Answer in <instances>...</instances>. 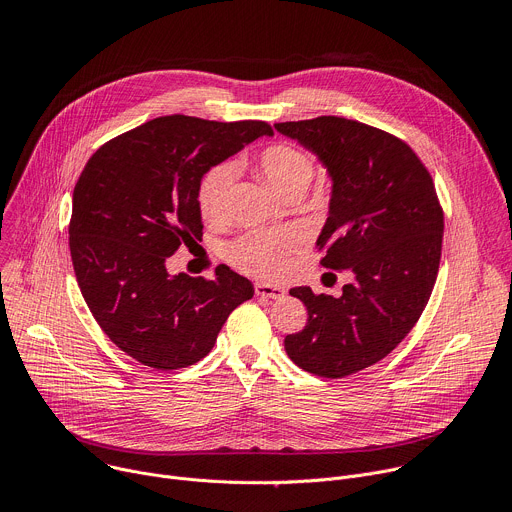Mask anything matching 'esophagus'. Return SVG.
<instances>
[{"label": "esophagus", "mask_w": 512, "mask_h": 512, "mask_svg": "<svg viewBox=\"0 0 512 512\" xmlns=\"http://www.w3.org/2000/svg\"><path fill=\"white\" fill-rule=\"evenodd\" d=\"M255 294L261 298H271V300H281L285 296V289L279 285H269V283H255Z\"/></svg>", "instance_id": "esophagus-1"}]
</instances>
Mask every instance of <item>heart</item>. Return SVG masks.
<instances>
[{
	"label": "heart",
	"mask_w": 512,
	"mask_h": 512,
	"mask_svg": "<svg viewBox=\"0 0 512 512\" xmlns=\"http://www.w3.org/2000/svg\"><path fill=\"white\" fill-rule=\"evenodd\" d=\"M257 164L269 184L289 198H298L316 176L314 158L287 141L267 145L259 154ZM235 182L237 170L231 162H218L204 172L196 190V204L206 221H225L231 210ZM302 243L304 235L291 227L249 231L231 241L225 255L233 265L251 275L275 277L285 267L287 257L298 251Z\"/></svg>",
	"instance_id": "obj_1"
}]
</instances>
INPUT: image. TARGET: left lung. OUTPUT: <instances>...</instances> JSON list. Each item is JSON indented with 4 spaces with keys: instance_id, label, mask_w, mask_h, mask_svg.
<instances>
[{
    "instance_id": "left-lung-1",
    "label": "left lung",
    "mask_w": 512,
    "mask_h": 512,
    "mask_svg": "<svg viewBox=\"0 0 512 512\" xmlns=\"http://www.w3.org/2000/svg\"><path fill=\"white\" fill-rule=\"evenodd\" d=\"M312 150L332 176L320 263L352 271L342 296L289 289L308 308L302 332L285 336L300 369L342 379L383 360L417 324L440 269L444 210L431 174L389 131L324 115L275 123Z\"/></svg>"
}]
</instances>
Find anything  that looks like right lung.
Segmentation results:
<instances>
[{"mask_svg": "<svg viewBox=\"0 0 512 512\" xmlns=\"http://www.w3.org/2000/svg\"><path fill=\"white\" fill-rule=\"evenodd\" d=\"M265 121L168 115L125 131L91 156L72 192L68 245L101 330L156 371L204 358L253 283L218 265L214 279L168 275L166 259L202 237L200 178L259 135Z\"/></svg>", "mask_w": 512, "mask_h": 512, "instance_id": "add662e5", "label": "right lung"}]
</instances>
